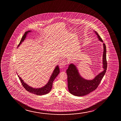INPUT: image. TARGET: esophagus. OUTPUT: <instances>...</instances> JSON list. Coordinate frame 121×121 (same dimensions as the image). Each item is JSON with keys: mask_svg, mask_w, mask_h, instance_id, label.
I'll list each match as a JSON object with an SVG mask.
<instances>
[{"mask_svg": "<svg viewBox=\"0 0 121 121\" xmlns=\"http://www.w3.org/2000/svg\"><path fill=\"white\" fill-rule=\"evenodd\" d=\"M66 63L65 61H62L60 63V65H59V66H60V68H63L64 66H65L66 65Z\"/></svg>", "mask_w": 121, "mask_h": 121, "instance_id": "esophagus-1", "label": "esophagus"}]
</instances>
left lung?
I'll list each match as a JSON object with an SVG mask.
<instances>
[{
	"instance_id": "8db88e82",
	"label": "left lung",
	"mask_w": 121,
	"mask_h": 121,
	"mask_svg": "<svg viewBox=\"0 0 121 121\" xmlns=\"http://www.w3.org/2000/svg\"><path fill=\"white\" fill-rule=\"evenodd\" d=\"M94 31L99 40L103 42V40L98 33ZM103 67L104 70L92 80H87L82 78L79 74L76 66L72 64L69 65L66 72L68 89L71 94L75 96H84L91 93L98 88L106 73L108 65L106 59V45L104 43H103Z\"/></svg>"
}]
</instances>
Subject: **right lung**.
<instances>
[{"instance_id":"obj_1","label":"right lung","mask_w":121,"mask_h":121,"mask_svg":"<svg viewBox=\"0 0 121 121\" xmlns=\"http://www.w3.org/2000/svg\"><path fill=\"white\" fill-rule=\"evenodd\" d=\"M30 31H27L24 34L22 38V39L21 40L20 42V43L18 44V46L20 45V44L22 43V42L23 41V40L25 39V38L26 37V35L28 32H30ZM60 73V69L58 66L56 67L55 68L54 71H53V73L52 74L50 78V80L48 81V83L45 86L43 87V88H34L30 87V86H28V85L26 84V83L24 82L23 80L19 76H18V77L20 79L21 82L22 83V86H23L24 88L27 91H28L29 92L33 93L34 94H36L37 95H43L46 94L47 93H49L50 91L51 90L52 86V84H53V82L54 80H55V78Z\"/></svg>"}]
</instances>
